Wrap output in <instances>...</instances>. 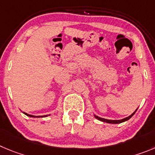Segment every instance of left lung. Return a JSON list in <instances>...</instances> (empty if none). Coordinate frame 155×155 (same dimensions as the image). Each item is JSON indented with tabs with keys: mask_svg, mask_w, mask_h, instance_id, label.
Here are the masks:
<instances>
[{
	"mask_svg": "<svg viewBox=\"0 0 155 155\" xmlns=\"http://www.w3.org/2000/svg\"><path fill=\"white\" fill-rule=\"evenodd\" d=\"M138 109V108H137ZM137 109L135 110V112H133L132 114H131V115H129L128 117H127V118H123V119H121V120H108V119H105V118H100V117L99 116H96V115H95V118H97L98 120H100V121H104V122H107V123H111V124H118V123H121V122H124V121H127V120H128L129 118H131V117L133 116V115H134V113L136 112Z\"/></svg>",
	"mask_w": 155,
	"mask_h": 155,
	"instance_id": "1",
	"label": "left lung"
}]
</instances>
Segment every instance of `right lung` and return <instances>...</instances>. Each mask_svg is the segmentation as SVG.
Listing matches in <instances>:
<instances>
[{
    "instance_id": "right-lung-1",
    "label": "right lung",
    "mask_w": 155,
    "mask_h": 155,
    "mask_svg": "<svg viewBox=\"0 0 155 155\" xmlns=\"http://www.w3.org/2000/svg\"><path fill=\"white\" fill-rule=\"evenodd\" d=\"M24 113L26 115H27V116H30V117H34V118H35V117H37V118H40V117H47V115H42V116H34V115H29V114H27V113H25V112H24Z\"/></svg>"
}]
</instances>
